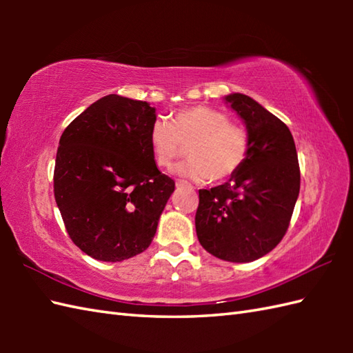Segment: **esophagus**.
I'll list each match as a JSON object with an SVG mask.
<instances>
[{
    "label": "esophagus",
    "instance_id": "obj_1",
    "mask_svg": "<svg viewBox=\"0 0 353 353\" xmlns=\"http://www.w3.org/2000/svg\"><path fill=\"white\" fill-rule=\"evenodd\" d=\"M176 185H177V186H185V185H190V183L186 182V181H183V179H177V181H176Z\"/></svg>",
    "mask_w": 353,
    "mask_h": 353
}]
</instances>
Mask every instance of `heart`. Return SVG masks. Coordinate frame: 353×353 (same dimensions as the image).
<instances>
[{
  "mask_svg": "<svg viewBox=\"0 0 353 353\" xmlns=\"http://www.w3.org/2000/svg\"><path fill=\"white\" fill-rule=\"evenodd\" d=\"M150 147L157 167L167 168L188 147L190 161L174 167L176 174L192 181H226L243 167L250 153L244 125L208 106L182 109L167 123L157 118L150 129Z\"/></svg>",
  "mask_w": 353,
  "mask_h": 353,
  "instance_id": "1",
  "label": "heart"
}]
</instances>
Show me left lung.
Returning a JSON list of instances; mask_svg holds the SVG:
<instances>
[{"instance_id": "obj_1", "label": "left lung", "mask_w": 353, "mask_h": 353, "mask_svg": "<svg viewBox=\"0 0 353 353\" xmlns=\"http://www.w3.org/2000/svg\"><path fill=\"white\" fill-rule=\"evenodd\" d=\"M226 101L244 119L250 153L229 182L199 191L196 230L214 256L250 262L272 252L287 234L301 168L287 124L244 94H230Z\"/></svg>"}]
</instances>
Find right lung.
<instances>
[{
	"label": "right lung",
	"instance_id": "add662e5",
	"mask_svg": "<svg viewBox=\"0 0 353 353\" xmlns=\"http://www.w3.org/2000/svg\"><path fill=\"white\" fill-rule=\"evenodd\" d=\"M154 108L110 94L63 130L56 154L54 199L72 243L99 261L144 252L174 181L157 170L150 129Z\"/></svg>",
	"mask_w": 353,
	"mask_h": 353
}]
</instances>
